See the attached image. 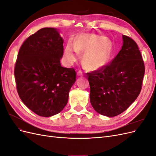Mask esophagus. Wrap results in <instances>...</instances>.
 <instances>
[{
    "label": "esophagus",
    "instance_id": "esophagus-1",
    "mask_svg": "<svg viewBox=\"0 0 156 156\" xmlns=\"http://www.w3.org/2000/svg\"><path fill=\"white\" fill-rule=\"evenodd\" d=\"M77 75H78V76H83V75L84 74H83V72H82L81 70H79L77 73Z\"/></svg>",
    "mask_w": 156,
    "mask_h": 156
}]
</instances>
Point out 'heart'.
Wrapping results in <instances>:
<instances>
[{
	"label": "heart",
	"mask_w": 156,
	"mask_h": 156,
	"mask_svg": "<svg viewBox=\"0 0 156 156\" xmlns=\"http://www.w3.org/2000/svg\"><path fill=\"white\" fill-rule=\"evenodd\" d=\"M83 60L88 69L96 70L103 67L109 59L112 53L110 41L103 36L92 34L79 35L75 43L69 41L64 49V58L68 64H72L84 53Z\"/></svg>",
	"instance_id": "heart-1"
}]
</instances>
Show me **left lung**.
Returning a JSON list of instances; mask_svg holds the SVG:
<instances>
[{
  "instance_id": "8db88e82",
  "label": "left lung",
  "mask_w": 156,
  "mask_h": 156,
  "mask_svg": "<svg viewBox=\"0 0 156 156\" xmlns=\"http://www.w3.org/2000/svg\"><path fill=\"white\" fill-rule=\"evenodd\" d=\"M123 45L111 62L87 73L90 100L99 114L112 117L121 114L139 95L145 72L136 42L123 35Z\"/></svg>"
}]
</instances>
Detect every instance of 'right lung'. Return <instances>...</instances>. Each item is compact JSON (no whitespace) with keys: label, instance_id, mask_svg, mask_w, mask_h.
Here are the masks:
<instances>
[{"label":"right lung","instance_id":"1","mask_svg":"<svg viewBox=\"0 0 156 156\" xmlns=\"http://www.w3.org/2000/svg\"><path fill=\"white\" fill-rule=\"evenodd\" d=\"M64 40L53 28H43L25 40L14 68L16 88L24 104L40 116L62 111L76 80L75 69L61 66Z\"/></svg>","mask_w":156,"mask_h":156}]
</instances>
